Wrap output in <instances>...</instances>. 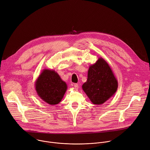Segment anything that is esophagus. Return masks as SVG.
<instances>
[{
    "instance_id": "1",
    "label": "esophagus",
    "mask_w": 150,
    "mask_h": 150,
    "mask_svg": "<svg viewBox=\"0 0 150 150\" xmlns=\"http://www.w3.org/2000/svg\"><path fill=\"white\" fill-rule=\"evenodd\" d=\"M73 86L74 87L75 89H77L79 88V85L77 84H76V83L73 84Z\"/></svg>"
}]
</instances>
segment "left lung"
Here are the masks:
<instances>
[{
  "label": "left lung",
  "mask_w": 150,
  "mask_h": 150,
  "mask_svg": "<svg viewBox=\"0 0 150 150\" xmlns=\"http://www.w3.org/2000/svg\"><path fill=\"white\" fill-rule=\"evenodd\" d=\"M117 80L105 59L100 57L98 61L90 66L87 80L82 88L94 105H102L116 93Z\"/></svg>",
  "instance_id": "1"
}]
</instances>
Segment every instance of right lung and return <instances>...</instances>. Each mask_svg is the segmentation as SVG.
I'll return each mask as SVG.
<instances>
[{
    "label": "right lung",
    "instance_id": "obj_1",
    "mask_svg": "<svg viewBox=\"0 0 150 150\" xmlns=\"http://www.w3.org/2000/svg\"><path fill=\"white\" fill-rule=\"evenodd\" d=\"M38 96L45 102L55 105L60 102L67 91V86L52 70L44 69L35 83Z\"/></svg>",
    "mask_w": 150,
    "mask_h": 150
}]
</instances>
